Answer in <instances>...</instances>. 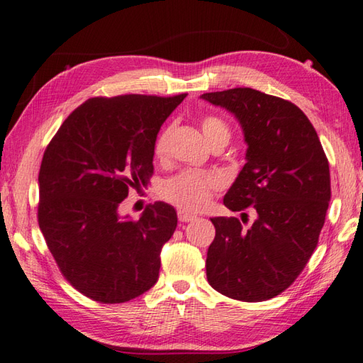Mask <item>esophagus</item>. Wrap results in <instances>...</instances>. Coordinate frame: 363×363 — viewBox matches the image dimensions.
Instances as JSON below:
<instances>
[{
	"mask_svg": "<svg viewBox=\"0 0 363 363\" xmlns=\"http://www.w3.org/2000/svg\"><path fill=\"white\" fill-rule=\"evenodd\" d=\"M196 216L194 214H189V213H184V211H179V220L180 222H191L194 220Z\"/></svg>",
	"mask_w": 363,
	"mask_h": 363,
	"instance_id": "1",
	"label": "esophagus"
}]
</instances>
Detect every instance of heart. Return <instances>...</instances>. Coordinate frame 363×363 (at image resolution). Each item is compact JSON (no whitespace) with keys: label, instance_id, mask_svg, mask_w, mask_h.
<instances>
[{"label":"heart","instance_id":"1","mask_svg":"<svg viewBox=\"0 0 363 363\" xmlns=\"http://www.w3.org/2000/svg\"><path fill=\"white\" fill-rule=\"evenodd\" d=\"M202 132L205 140L213 144L220 138H230V128L222 119L216 116H206L202 121ZM172 127H166L163 132L158 135L155 141V155L158 158H164L167 155L169 141H171ZM220 186V182L213 174H202L196 171H184L179 175L169 179L161 189V194L171 202L172 205L179 206L183 211L196 213L203 209L209 200H211L213 192Z\"/></svg>","mask_w":363,"mask_h":363}]
</instances>
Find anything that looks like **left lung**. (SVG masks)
<instances>
[{
  "label": "left lung",
  "mask_w": 363,
  "mask_h": 363,
  "mask_svg": "<svg viewBox=\"0 0 363 363\" xmlns=\"http://www.w3.org/2000/svg\"><path fill=\"white\" fill-rule=\"evenodd\" d=\"M200 98L235 115L247 144V163L223 205L256 211L247 230L236 217L211 219L208 283L235 300H270L294 283L317 247L331 200L328 158L315 128L292 102L253 88Z\"/></svg>",
  "instance_id": "8db88e82"
}]
</instances>
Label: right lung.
Wrapping results in <instances>:
<instances>
[{
	"label": "right lung",
	"instance_id": "right-lung-1",
	"mask_svg": "<svg viewBox=\"0 0 363 363\" xmlns=\"http://www.w3.org/2000/svg\"><path fill=\"white\" fill-rule=\"evenodd\" d=\"M186 94H124L79 106L46 147L38 174V225L71 286L94 301L125 303L157 283L177 211L164 202L138 220L119 214L154 172L155 141Z\"/></svg>",
	"mask_w": 363,
	"mask_h": 363
}]
</instances>
